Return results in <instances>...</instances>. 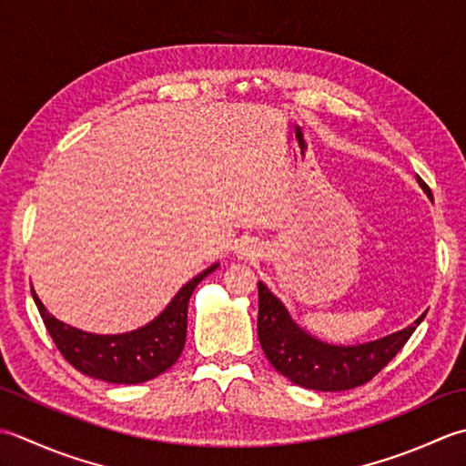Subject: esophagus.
Returning <instances> with one entry per match:
<instances>
[{
	"label": "esophagus",
	"mask_w": 466,
	"mask_h": 466,
	"mask_svg": "<svg viewBox=\"0 0 466 466\" xmlns=\"http://www.w3.org/2000/svg\"><path fill=\"white\" fill-rule=\"evenodd\" d=\"M261 245L258 243V239H251V237H243L241 241H237L235 245V255L239 259H253L259 255Z\"/></svg>",
	"instance_id": "34e87169"
}]
</instances>
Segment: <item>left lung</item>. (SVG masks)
Masks as SVG:
<instances>
[{"instance_id": "1", "label": "left lung", "mask_w": 466, "mask_h": 466, "mask_svg": "<svg viewBox=\"0 0 466 466\" xmlns=\"http://www.w3.org/2000/svg\"><path fill=\"white\" fill-rule=\"evenodd\" d=\"M416 178H419L422 191L432 198L431 188L426 187L424 180L420 177ZM258 336L265 356L289 382L319 392L350 390V388L370 382L400 352L426 316L424 311L419 319H414V324L384 338L364 341V344H328L303 329L263 281L258 283Z\"/></svg>"}]
</instances>
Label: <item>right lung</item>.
Returning a JSON list of instances; mask_svg holds the SVG:
<instances>
[{
	"instance_id": "right-lung-1",
	"label": "right lung",
	"mask_w": 466,
	"mask_h": 466,
	"mask_svg": "<svg viewBox=\"0 0 466 466\" xmlns=\"http://www.w3.org/2000/svg\"><path fill=\"white\" fill-rule=\"evenodd\" d=\"M219 263L188 279L155 319L125 334H92L64 324L46 309L32 288V296L54 344L62 356L90 378L110 384H140L167 372L185 348L187 311L195 288Z\"/></svg>"
}]
</instances>
